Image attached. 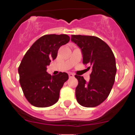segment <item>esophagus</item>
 <instances>
[{
    "label": "esophagus",
    "mask_w": 135,
    "mask_h": 135,
    "mask_svg": "<svg viewBox=\"0 0 135 135\" xmlns=\"http://www.w3.org/2000/svg\"><path fill=\"white\" fill-rule=\"evenodd\" d=\"M69 77H70V78H73L74 76V75L72 73H69Z\"/></svg>",
    "instance_id": "esophagus-1"
}]
</instances>
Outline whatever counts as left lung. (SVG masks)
Returning <instances> with one entry per match:
<instances>
[{"mask_svg": "<svg viewBox=\"0 0 135 135\" xmlns=\"http://www.w3.org/2000/svg\"><path fill=\"white\" fill-rule=\"evenodd\" d=\"M71 41L79 46L83 56V64L92 72L86 82L83 76L75 75L78 81L76 88L78 103L86 108H94L108 98L115 81L116 65L114 55L108 44L92 36L71 35Z\"/></svg>", "mask_w": 135, "mask_h": 135, "instance_id": "left-lung-1", "label": "left lung"}]
</instances>
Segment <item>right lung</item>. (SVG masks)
Returning a JSON list of instances; mask_svg holds the SVG:
<instances>
[{"label": "right lung", "mask_w": 135, "mask_h": 135, "mask_svg": "<svg viewBox=\"0 0 135 135\" xmlns=\"http://www.w3.org/2000/svg\"><path fill=\"white\" fill-rule=\"evenodd\" d=\"M66 34H46L32 45L21 60L18 68L20 82L26 99L37 108H46L57 103L59 92L68 74L59 72L52 76L46 67L56 59L60 46L70 41Z\"/></svg>", "instance_id": "right-lung-1"}]
</instances>
